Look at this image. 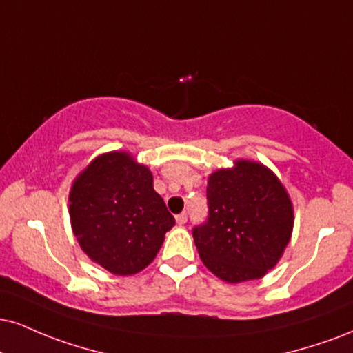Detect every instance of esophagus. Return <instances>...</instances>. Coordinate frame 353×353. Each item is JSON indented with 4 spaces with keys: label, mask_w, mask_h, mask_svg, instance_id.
Returning <instances> with one entry per match:
<instances>
[{
    "label": "esophagus",
    "mask_w": 353,
    "mask_h": 353,
    "mask_svg": "<svg viewBox=\"0 0 353 353\" xmlns=\"http://www.w3.org/2000/svg\"><path fill=\"white\" fill-rule=\"evenodd\" d=\"M176 222L179 225H184L185 222H188V214H185V212H182V214L176 215Z\"/></svg>",
    "instance_id": "34e87169"
}]
</instances>
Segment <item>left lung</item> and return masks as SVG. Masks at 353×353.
Returning <instances> with one entry per match:
<instances>
[{"label": "left lung", "mask_w": 353, "mask_h": 353, "mask_svg": "<svg viewBox=\"0 0 353 353\" xmlns=\"http://www.w3.org/2000/svg\"><path fill=\"white\" fill-rule=\"evenodd\" d=\"M207 220L192 228L203 265L227 283L258 279L274 268L290 243L292 205L268 168L236 161L207 184Z\"/></svg>", "instance_id": "obj_1"}]
</instances>
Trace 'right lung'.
Listing matches in <instances>:
<instances>
[{
    "mask_svg": "<svg viewBox=\"0 0 353 353\" xmlns=\"http://www.w3.org/2000/svg\"><path fill=\"white\" fill-rule=\"evenodd\" d=\"M70 222L79 245L113 274L146 268L176 220L152 189V174L126 152L92 161L72 185Z\"/></svg>",
    "mask_w": 353,
    "mask_h": 353,
    "instance_id": "1",
    "label": "right lung"
}]
</instances>
